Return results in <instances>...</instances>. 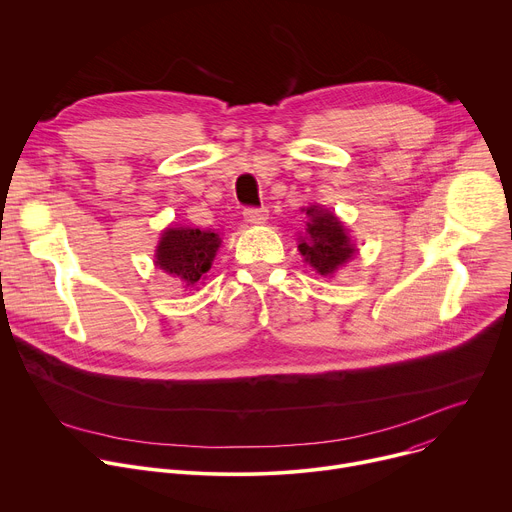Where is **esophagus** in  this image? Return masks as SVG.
Returning a JSON list of instances; mask_svg holds the SVG:
<instances>
[{
  "label": "esophagus",
  "instance_id": "34e87169",
  "mask_svg": "<svg viewBox=\"0 0 512 512\" xmlns=\"http://www.w3.org/2000/svg\"><path fill=\"white\" fill-rule=\"evenodd\" d=\"M244 219L248 223H264L268 219V209L266 207H246Z\"/></svg>",
  "mask_w": 512,
  "mask_h": 512
}]
</instances>
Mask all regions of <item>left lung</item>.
<instances>
[{"mask_svg":"<svg viewBox=\"0 0 512 512\" xmlns=\"http://www.w3.org/2000/svg\"><path fill=\"white\" fill-rule=\"evenodd\" d=\"M307 215L311 219L307 223L309 240H303L299 250L319 274L327 276L339 266H344L356 250L346 236V227L333 213L321 207H309Z\"/></svg>","mask_w":512,"mask_h":512,"instance_id":"8db88e82","label":"left lung"}]
</instances>
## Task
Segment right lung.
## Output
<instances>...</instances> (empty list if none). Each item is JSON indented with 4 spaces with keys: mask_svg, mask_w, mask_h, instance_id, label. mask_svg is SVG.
Returning <instances> with one entry per match:
<instances>
[{
    "mask_svg": "<svg viewBox=\"0 0 512 512\" xmlns=\"http://www.w3.org/2000/svg\"><path fill=\"white\" fill-rule=\"evenodd\" d=\"M219 242V236L213 232L191 230V227H168L156 250V264L164 272L185 280L187 287L195 285L211 268Z\"/></svg>",
    "mask_w": 512,
    "mask_h": 512,
    "instance_id": "add662e5",
    "label": "right lung"
}]
</instances>
